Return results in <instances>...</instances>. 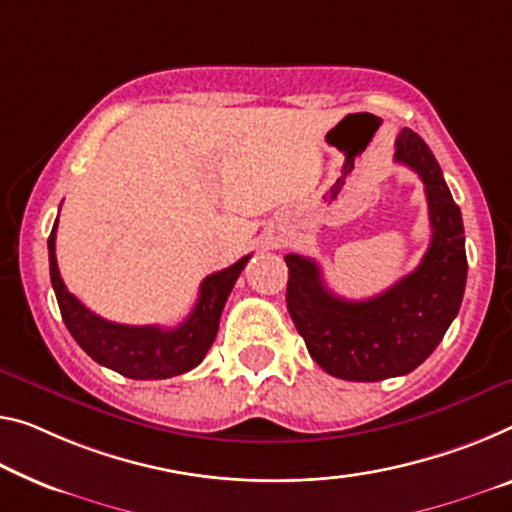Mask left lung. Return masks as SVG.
Wrapping results in <instances>:
<instances>
[{
  "instance_id": "left-lung-1",
  "label": "left lung",
  "mask_w": 512,
  "mask_h": 512,
  "mask_svg": "<svg viewBox=\"0 0 512 512\" xmlns=\"http://www.w3.org/2000/svg\"><path fill=\"white\" fill-rule=\"evenodd\" d=\"M393 160L426 185L430 247L421 265L371 300H343L313 258L288 254L286 304L306 350L322 371L350 382L412 373L458 316L467 283L465 226L442 169L416 132L400 130Z\"/></svg>"
}]
</instances>
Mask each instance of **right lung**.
Here are the masks:
<instances>
[{
    "instance_id": "right-lung-1",
    "label": "right lung",
    "mask_w": 512,
    "mask_h": 512,
    "mask_svg": "<svg viewBox=\"0 0 512 512\" xmlns=\"http://www.w3.org/2000/svg\"><path fill=\"white\" fill-rule=\"evenodd\" d=\"M57 222H54L50 238H47L50 279L61 318L86 355L98 361L100 366L112 368L130 380H167V377L187 373L194 366H199L212 341H215L224 304L251 256L240 258L226 270H219L203 279L199 300H196L190 316L178 327L119 325V322L96 316L73 293H68L59 274L57 254H54Z\"/></svg>"
}]
</instances>
